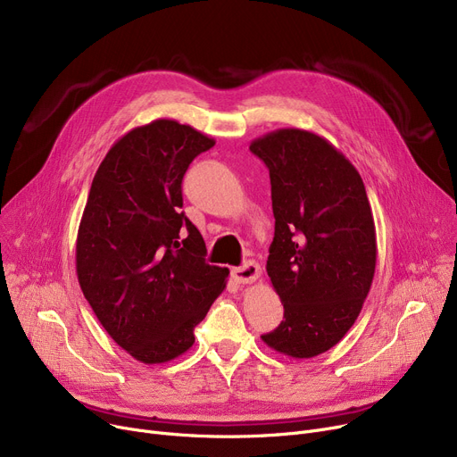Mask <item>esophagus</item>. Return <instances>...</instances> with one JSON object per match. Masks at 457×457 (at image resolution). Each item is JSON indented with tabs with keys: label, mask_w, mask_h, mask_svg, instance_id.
<instances>
[{
	"label": "esophagus",
	"mask_w": 457,
	"mask_h": 457,
	"mask_svg": "<svg viewBox=\"0 0 457 457\" xmlns=\"http://www.w3.org/2000/svg\"><path fill=\"white\" fill-rule=\"evenodd\" d=\"M259 274H261V267L257 265L255 261H246V262H243L241 267H235L231 270V276L238 283H252V281H255L259 278Z\"/></svg>",
	"instance_id": "1"
}]
</instances>
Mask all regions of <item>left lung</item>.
<instances>
[{
	"label": "left lung",
	"mask_w": 457,
	"mask_h": 457,
	"mask_svg": "<svg viewBox=\"0 0 457 457\" xmlns=\"http://www.w3.org/2000/svg\"><path fill=\"white\" fill-rule=\"evenodd\" d=\"M272 185L274 241L267 272L283 320L261 335L296 359L337 345L361 313L376 270V228L361 176L311 131L278 129L250 144Z\"/></svg>",
	"instance_id": "left-lung-1"
}]
</instances>
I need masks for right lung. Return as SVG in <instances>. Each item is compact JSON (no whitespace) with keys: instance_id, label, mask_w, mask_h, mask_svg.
<instances>
[{"instance_id":"right-lung-1","label":"right lung","mask_w":457,"mask_h":457,"mask_svg":"<svg viewBox=\"0 0 457 457\" xmlns=\"http://www.w3.org/2000/svg\"><path fill=\"white\" fill-rule=\"evenodd\" d=\"M214 140L154 120L114 142L92 179L76 243L81 291L112 341L146 365L195 345V328L224 291L228 269L183 207L188 164Z\"/></svg>"}]
</instances>
